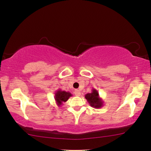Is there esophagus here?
<instances>
[{
    "mask_svg": "<svg viewBox=\"0 0 151 151\" xmlns=\"http://www.w3.org/2000/svg\"><path fill=\"white\" fill-rule=\"evenodd\" d=\"M75 96H81V91L78 90H75Z\"/></svg>",
    "mask_w": 151,
    "mask_h": 151,
    "instance_id": "esophagus-1",
    "label": "esophagus"
}]
</instances>
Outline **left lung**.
Masks as SVG:
<instances>
[{
    "label": "left lung",
    "mask_w": 151,
    "mask_h": 151,
    "mask_svg": "<svg viewBox=\"0 0 151 151\" xmlns=\"http://www.w3.org/2000/svg\"><path fill=\"white\" fill-rule=\"evenodd\" d=\"M85 98L91 107L93 108L99 109L103 106V101L99 97L98 91L94 88L91 90V93L86 94Z\"/></svg>",
    "instance_id": "8db88e82"
}]
</instances>
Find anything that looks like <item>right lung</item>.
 Segmentation results:
<instances>
[{"label": "right lung", "mask_w": 151, "mask_h": 151, "mask_svg": "<svg viewBox=\"0 0 151 151\" xmlns=\"http://www.w3.org/2000/svg\"><path fill=\"white\" fill-rule=\"evenodd\" d=\"M71 96L72 94L69 91L58 90L55 92L54 99L58 107H61L63 104V103L66 102L69 99V97Z\"/></svg>", "instance_id": "obj_1"}]
</instances>
